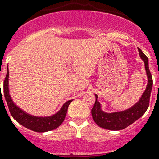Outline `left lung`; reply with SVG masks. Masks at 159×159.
<instances>
[{"mask_svg":"<svg viewBox=\"0 0 159 159\" xmlns=\"http://www.w3.org/2000/svg\"><path fill=\"white\" fill-rule=\"evenodd\" d=\"M138 50L140 56L144 62L145 70L148 76V85L146 90L140 98V100L134 106L127 110L119 113H104L100 109V104L97 101V95H95V102L91 109V115L95 123L102 128L108 129L111 131H119L126 128L132 124L135 121L139 119L145 113V111L149 107L151 91L153 87V78L149 69L148 58L140 48H138Z\"/></svg>","mask_w":159,"mask_h":159,"instance_id":"8db88e82","label":"left lung"}]
</instances>
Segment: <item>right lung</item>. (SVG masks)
<instances>
[{
    "label": "right lung",
    "instance_id": "right-lung-1",
    "mask_svg": "<svg viewBox=\"0 0 159 159\" xmlns=\"http://www.w3.org/2000/svg\"><path fill=\"white\" fill-rule=\"evenodd\" d=\"M9 69L7 68V73H6V78L4 81L3 90L4 95L6 98V101L8 105L9 110L15 120L19 122L22 126H25L27 128L30 129L32 131L36 132H46V131H52L55 130L63 123L65 116H66L68 108L73 100L67 101L63 105L62 109L58 112L56 114L49 117H38L31 116L28 113H24V111L18 108L14 103H13L10 95L9 94Z\"/></svg>",
    "mask_w": 159,
    "mask_h": 159
}]
</instances>
